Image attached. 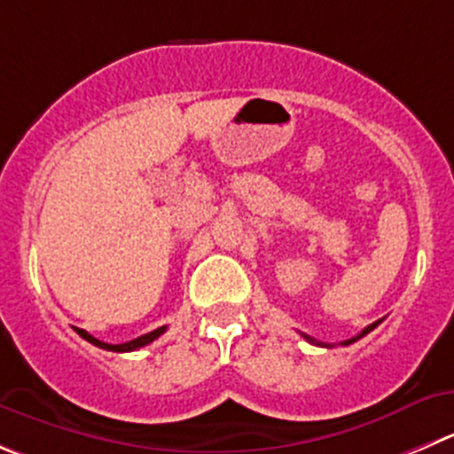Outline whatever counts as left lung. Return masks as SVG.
<instances>
[{
    "mask_svg": "<svg viewBox=\"0 0 454 454\" xmlns=\"http://www.w3.org/2000/svg\"><path fill=\"white\" fill-rule=\"evenodd\" d=\"M379 323H381V321H377V323H372V325H368V327H365V330H364V332H361V334H356V336H352V339L343 340V345H349V343H354V340H359V339H361V336H365V334H368V332H372V330H374V327H377V325H379ZM303 339H308V340H309V343H317V345H323V348H330V345H325V343H318V340L309 339V336H308V334H303Z\"/></svg>",
    "mask_w": 454,
    "mask_h": 454,
    "instance_id": "8db88e82",
    "label": "left lung"
}]
</instances>
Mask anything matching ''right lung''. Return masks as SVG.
Here are the masks:
<instances>
[{"label": "right lung", "instance_id": "1", "mask_svg": "<svg viewBox=\"0 0 454 454\" xmlns=\"http://www.w3.org/2000/svg\"><path fill=\"white\" fill-rule=\"evenodd\" d=\"M165 330H167V325H162V327H158V330L149 332V334H142V336H137V339L127 340V343L111 345V343H105V340H100V339H95V336H90L86 330H80V327H75V332L82 336V339L89 340V343H93V345H98V348H102V349H111V352H133V349L145 348V345L153 343V340L158 339L160 334H165Z\"/></svg>", "mask_w": 454, "mask_h": 454}]
</instances>
